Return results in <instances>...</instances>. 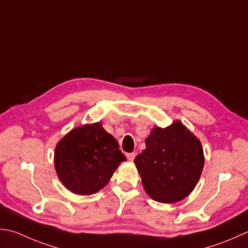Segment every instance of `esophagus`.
<instances>
[{
  "label": "esophagus",
  "mask_w": 248,
  "mask_h": 248,
  "mask_svg": "<svg viewBox=\"0 0 248 248\" xmlns=\"http://www.w3.org/2000/svg\"><path fill=\"white\" fill-rule=\"evenodd\" d=\"M135 156H137V154L135 153H131V154H127V159L129 160V161H131L132 162L133 160H134V158H135Z\"/></svg>",
  "instance_id": "1"
}]
</instances>
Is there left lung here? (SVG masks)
Listing matches in <instances>:
<instances>
[{
	"instance_id": "obj_1",
	"label": "left lung",
	"mask_w": 248,
	"mask_h": 248,
	"mask_svg": "<svg viewBox=\"0 0 248 248\" xmlns=\"http://www.w3.org/2000/svg\"><path fill=\"white\" fill-rule=\"evenodd\" d=\"M146 148L134 159L143 187L153 200L176 203L190 195L204 167L202 144L182 121L155 127Z\"/></svg>"
}]
</instances>
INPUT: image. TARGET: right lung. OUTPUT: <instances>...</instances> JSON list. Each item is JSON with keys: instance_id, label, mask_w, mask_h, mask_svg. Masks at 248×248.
<instances>
[{"instance_id": "right-lung-1", "label": "right lung", "mask_w": 248, "mask_h": 248, "mask_svg": "<svg viewBox=\"0 0 248 248\" xmlns=\"http://www.w3.org/2000/svg\"><path fill=\"white\" fill-rule=\"evenodd\" d=\"M125 156L113 135L101 123L72 129L56 145L55 169L67 190L90 196L108 185Z\"/></svg>"}]
</instances>
